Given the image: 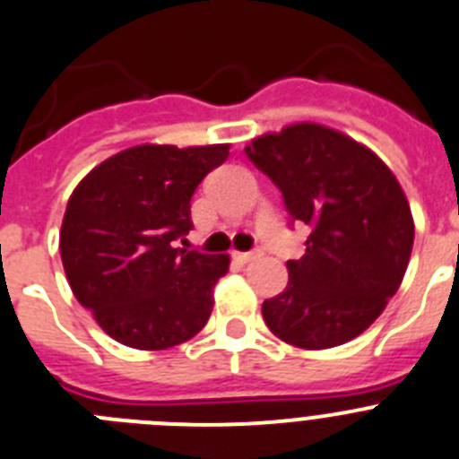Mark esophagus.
Segmentation results:
<instances>
[{"mask_svg": "<svg viewBox=\"0 0 459 459\" xmlns=\"http://www.w3.org/2000/svg\"><path fill=\"white\" fill-rule=\"evenodd\" d=\"M262 250H250V253H234V259L237 262H241V264H250V262H255V259L262 257Z\"/></svg>", "mask_w": 459, "mask_h": 459, "instance_id": "obj_1", "label": "esophagus"}]
</instances>
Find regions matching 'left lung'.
Instances as JSON below:
<instances>
[{
  "label": "left lung",
  "mask_w": 459,
  "mask_h": 459,
  "mask_svg": "<svg viewBox=\"0 0 459 459\" xmlns=\"http://www.w3.org/2000/svg\"><path fill=\"white\" fill-rule=\"evenodd\" d=\"M280 188L294 221L312 227L290 282L262 306L271 333L301 350L350 342L379 317L407 271L413 218L388 165L322 124L285 126L246 147Z\"/></svg>",
  "instance_id": "obj_1"
}]
</instances>
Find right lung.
<instances>
[{
	"instance_id": "obj_1",
	"label": "right lung",
	"mask_w": 459,
	"mask_h": 459,
	"mask_svg": "<svg viewBox=\"0 0 459 459\" xmlns=\"http://www.w3.org/2000/svg\"><path fill=\"white\" fill-rule=\"evenodd\" d=\"M230 144H140L109 156L75 186L59 253L73 294L109 338L168 350L197 335L213 310L227 255L174 248L188 234L190 197Z\"/></svg>"
}]
</instances>
